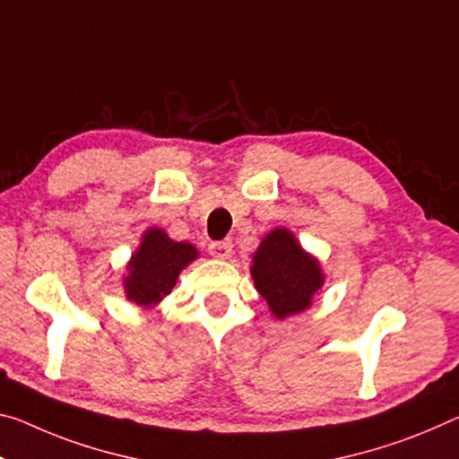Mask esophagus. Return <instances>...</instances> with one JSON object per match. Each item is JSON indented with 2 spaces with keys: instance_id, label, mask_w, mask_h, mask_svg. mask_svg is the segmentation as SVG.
I'll use <instances>...</instances> for the list:
<instances>
[{
  "instance_id": "obj_1",
  "label": "esophagus",
  "mask_w": 459,
  "mask_h": 459,
  "mask_svg": "<svg viewBox=\"0 0 459 459\" xmlns=\"http://www.w3.org/2000/svg\"><path fill=\"white\" fill-rule=\"evenodd\" d=\"M210 255L216 259H229L232 253V241L230 238H224V241H212L208 245Z\"/></svg>"
}]
</instances>
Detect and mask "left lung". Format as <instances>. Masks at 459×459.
<instances>
[{"label":"left lung","mask_w":459,"mask_h":459,"mask_svg":"<svg viewBox=\"0 0 459 459\" xmlns=\"http://www.w3.org/2000/svg\"><path fill=\"white\" fill-rule=\"evenodd\" d=\"M251 275L257 292L278 318L308 308L312 296L323 286L316 259L304 253L286 229H275L261 241L253 255Z\"/></svg>","instance_id":"8db88e82"}]
</instances>
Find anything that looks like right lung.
I'll use <instances>...</instances> for the list:
<instances>
[{
  "label": "right lung",
  "instance_id": "obj_1",
  "mask_svg": "<svg viewBox=\"0 0 459 459\" xmlns=\"http://www.w3.org/2000/svg\"><path fill=\"white\" fill-rule=\"evenodd\" d=\"M198 257L190 243H176L161 229L144 232L143 245L130 261L125 278L126 294L141 307L157 304L176 286L178 275L190 261Z\"/></svg>",
  "mask_w": 459,
  "mask_h": 459
}]
</instances>
